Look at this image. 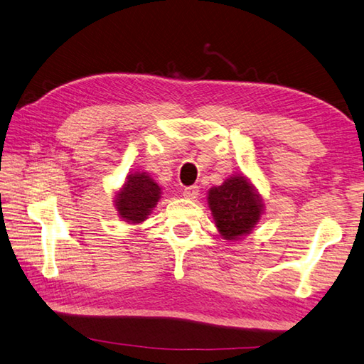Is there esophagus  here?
<instances>
[{
	"instance_id": "esophagus-1",
	"label": "esophagus",
	"mask_w": 364,
	"mask_h": 364,
	"mask_svg": "<svg viewBox=\"0 0 364 364\" xmlns=\"http://www.w3.org/2000/svg\"><path fill=\"white\" fill-rule=\"evenodd\" d=\"M198 186H188V188H184L183 189V196L186 197V198H197V196H198Z\"/></svg>"
}]
</instances>
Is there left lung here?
I'll list each match as a JSON object with an SVG mask.
<instances>
[{"label": "left lung", "instance_id": "obj_1", "mask_svg": "<svg viewBox=\"0 0 364 364\" xmlns=\"http://www.w3.org/2000/svg\"><path fill=\"white\" fill-rule=\"evenodd\" d=\"M208 205L225 240H240L251 233L263 211L262 198L243 175H233L220 186L211 188Z\"/></svg>", "mask_w": 364, "mask_h": 364}]
</instances>
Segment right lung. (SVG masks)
Wrapping results in <instances>:
<instances>
[{
    "label": "right lung",
    "mask_w": 364,
    "mask_h": 364,
    "mask_svg": "<svg viewBox=\"0 0 364 364\" xmlns=\"http://www.w3.org/2000/svg\"><path fill=\"white\" fill-rule=\"evenodd\" d=\"M161 188L146 172L127 175L123 188L115 196L118 215L129 224H140L158 205Z\"/></svg>",
    "instance_id": "add662e5"
}]
</instances>
